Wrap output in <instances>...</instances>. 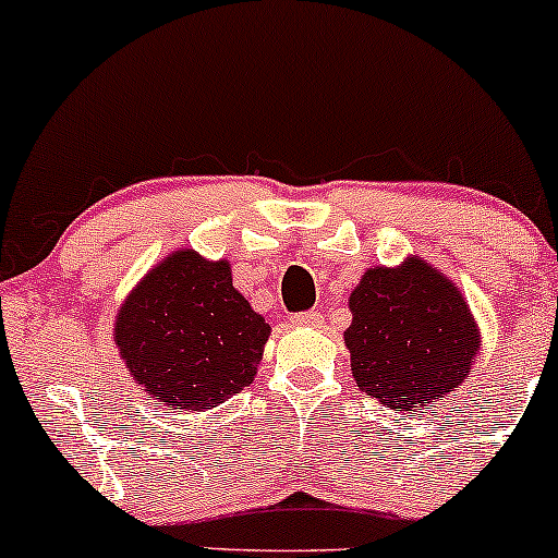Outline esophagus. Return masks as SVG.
<instances>
[{
	"mask_svg": "<svg viewBox=\"0 0 558 558\" xmlns=\"http://www.w3.org/2000/svg\"><path fill=\"white\" fill-rule=\"evenodd\" d=\"M292 324H295V327H318V324H322V313L318 311L295 313V316H292Z\"/></svg>",
	"mask_w": 558,
	"mask_h": 558,
	"instance_id": "1",
	"label": "esophagus"
}]
</instances>
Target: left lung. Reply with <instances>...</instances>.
<instances>
[{
    "label": "left lung",
    "mask_w": 558,
    "mask_h": 558,
    "mask_svg": "<svg viewBox=\"0 0 558 558\" xmlns=\"http://www.w3.org/2000/svg\"><path fill=\"white\" fill-rule=\"evenodd\" d=\"M345 329L355 385L392 411H416L459 387L480 331L461 292L427 263L368 268L350 295Z\"/></svg>",
    "instance_id": "1"
}]
</instances>
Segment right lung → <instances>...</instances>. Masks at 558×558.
Listing matches in <instances>:
<instances>
[{"mask_svg":"<svg viewBox=\"0 0 558 558\" xmlns=\"http://www.w3.org/2000/svg\"><path fill=\"white\" fill-rule=\"evenodd\" d=\"M268 331L231 287L227 260L208 263L179 250L123 303L116 345L155 403L205 411L253 381Z\"/></svg>","mask_w":558,"mask_h":558,"instance_id":"obj_1","label":"right lung"}]
</instances>
